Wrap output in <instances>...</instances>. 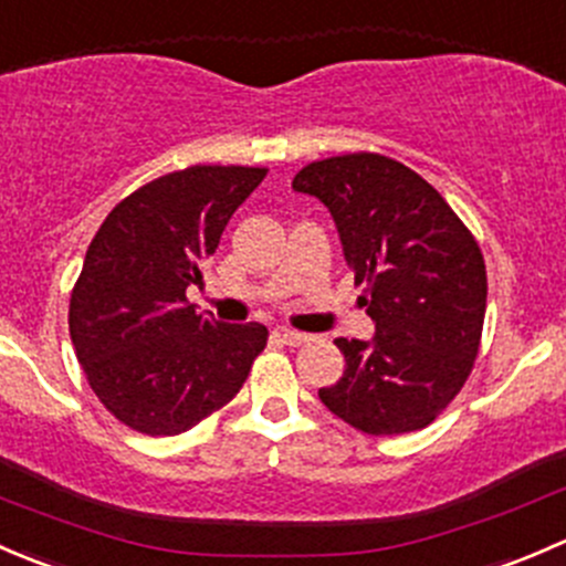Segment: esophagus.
<instances>
[{"instance_id": "obj_1", "label": "esophagus", "mask_w": 566, "mask_h": 566, "mask_svg": "<svg viewBox=\"0 0 566 566\" xmlns=\"http://www.w3.org/2000/svg\"><path fill=\"white\" fill-rule=\"evenodd\" d=\"M273 336H276L282 345H290V347H298V345H304L306 339H310V336L301 334V331H290V328H276V331H273Z\"/></svg>"}]
</instances>
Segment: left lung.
<instances>
[{
    "label": "left lung",
    "mask_w": 566,
    "mask_h": 566,
    "mask_svg": "<svg viewBox=\"0 0 566 566\" xmlns=\"http://www.w3.org/2000/svg\"><path fill=\"white\" fill-rule=\"evenodd\" d=\"M293 188L331 210L375 323L369 342L334 339L347 367L319 399L367 436L432 424L482 339L488 273L471 230L424 177L378 153L306 164Z\"/></svg>",
    "instance_id": "1"
}]
</instances>
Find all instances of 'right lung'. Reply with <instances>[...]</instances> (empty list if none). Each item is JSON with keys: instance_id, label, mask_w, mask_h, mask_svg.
Masks as SVG:
<instances>
[{"instance_id": "add662e5", "label": "right lung", "mask_w": 566, "mask_h": 566, "mask_svg": "<svg viewBox=\"0 0 566 566\" xmlns=\"http://www.w3.org/2000/svg\"><path fill=\"white\" fill-rule=\"evenodd\" d=\"M260 167H188L125 197L84 256L71 339L90 389L145 436H177L224 408L268 342L260 323H219L186 287L262 182Z\"/></svg>"}]
</instances>
